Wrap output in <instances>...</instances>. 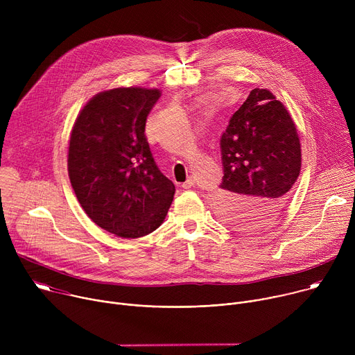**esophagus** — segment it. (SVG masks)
I'll return each mask as SVG.
<instances>
[{
	"mask_svg": "<svg viewBox=\"0 0 355 355\" xmlns=\"http://www.w3.org/2000/svg\"><path fill=\"white\" fill-rule=\"evenodd\" d=\"M193 185H195V180H193V177H188V178H187V181L182 184V188L189 189V188H192Z\"/></svg>",
	"mask_w": 355,
	"mask_h": 355,
	"instance_id": "obj_1",
	"label": "esophagus"
}]
</instances>
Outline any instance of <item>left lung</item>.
I'll use <instances>...</instances> for the list:
<instances>
[{"label": "left lung", "instance_id": "8db88e82", "mask_svg": "<svg viewBox=\"0 0 355 355\" xmlns=\"http://www.w3.org/2000/svg\"><path fill=\"white\" fill-rule=\"evenodd\" d=\"M220 151V218L243 232L274 223L300 173V141L285 105L268 89H252L232 115Z\"/></svg>", "mask_w": 355, "mask_h": 355}]
</instances>
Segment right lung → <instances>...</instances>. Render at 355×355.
<instances>
[{"mask_svg": "<svg viewBox=\"0 0 355 355\" xmlns=\"http://www.w3.org/2000/svg\"><path fill=\"white\" fill-rule=\"evenodd\" d=\"M159 89L114 88L92 96L70 136L69 177L88 218L137 239L166 219L175 187L157 167L144 135Z\"/></svg>", "mask_w": 355, "mask_h": 355, "instance_id": "obj_1", "label": "right lung"}]
</instances>
